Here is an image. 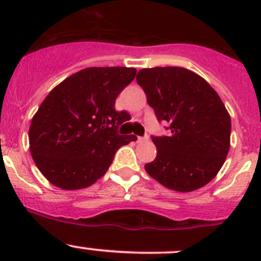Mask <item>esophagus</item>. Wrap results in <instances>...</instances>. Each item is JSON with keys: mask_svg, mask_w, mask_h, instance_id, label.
I'll return each instance as SVG.
<instances>
[{"mask_svg": "<svg viewBox=\"0 0 261 261\" xmlns=\"http://www.w3.org/2000/svg\"><path fill=\"white\" fill-rule=\"evenodd\" d=\"M147 138H143V136H139L138 138V143H143V141H146Z\"/></svg>", "mask_w": 261, "mask_h": 261, "instance_id": "esophagus-1", "label": "esophagus"}]
</instances>
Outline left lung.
<instances>
[{
	"label": "left lung",
	"instance_id": "8db88e82",
	"mask_svg": "<svg viewBox=\"0 0 261 261\" xmlns=\"http://www.w3.org/2000/svg\"><path fill=\"white\" fill-rule=\"evenodd\" d=\"M169 136H152L156 158L147 174L177 192H192L217 175L230 150L231 118L217 92L192 70L155 67L136 75Z\"/></svg>",
	"mask_w": 261,
	"mask_h": 261
}]
</instances>
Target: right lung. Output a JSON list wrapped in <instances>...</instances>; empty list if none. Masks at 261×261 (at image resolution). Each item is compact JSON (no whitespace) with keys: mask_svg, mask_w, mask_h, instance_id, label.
Returning <instances> with one entry per match:
<instances>
[{"mask_svg":"<svg viewBox=\"0 0 261 261\" xmlns=\"http://www.w3.org/2000/svg\"><path fill=\"white\" fill-rule=\"evenodd\" d=\"M135 75V68H86L50 91L29 130L34 162L50 183L65 191L92 186L107 172L118 147L136 141L135 135L117 134L130 115L115 109Z\"/></svg>","mask_w":261,"mask_h":261,"instance_id":"add662e5","label":"right lung"}]
</instances>
